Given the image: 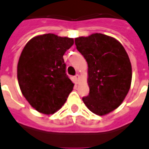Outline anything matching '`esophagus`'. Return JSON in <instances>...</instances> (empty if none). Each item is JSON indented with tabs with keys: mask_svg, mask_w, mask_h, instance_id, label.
Masks as SVG:
<instances>
[{
	"mask_svg": "<svg viewBox=\"0 0 149 149\" xmlns=\"http://www.w3.org/2000/svg\"><path fill=\"white\" fill-rule=\"evenodd\" d=\"M74 78H75V80H76L77 82H78V81H79V80H80V76H79L78 74H77L74 77Z\"/></svg>",
	"mask_w": 149,
	"mask_h": 149,
	"instance_id": "obj_1",
	"label": "esophagus"
}]
</instances>
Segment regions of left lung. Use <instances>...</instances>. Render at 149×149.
Wrapping results in <instances>:
<instances>
[{"label":"left lung","mask_w":149,"mask_h":149,"mask_svg":"<svg viewBox=\"0 0 149 149\" xmlns=\"http://www.w3.org/2000/svg\"><path fill=\"white\" fill-rule=\"evenodd\" d=\"M79 52L88 63L89 95L83 102L90 111L105 115L118 108L130 88L132 66L118 41L95 33L75 38Z\"/></svg>","instance_id":"left-lung-1"}]
</instances>
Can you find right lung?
<instances>
[{
  "label": "right lung",
  "instance_id": "right-lung-1",
  "mask_svg": "<svg viewBox=\"0 0 149 149\" xmlns=\"http://www.w3.org/2000/svg\"><path fill=\"white\" fill-rule=\"evenodd\" d=\"M73 43V38L45 34L31 38L22 51L17 65L19 85L27 102L40 113L58 111L73 89L63 59Z\"/></svg>",
  "mask_w": 149,
  "mask_h": 149
}]
</instances>
